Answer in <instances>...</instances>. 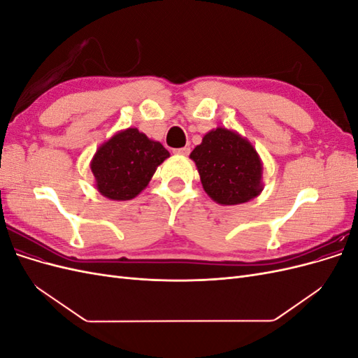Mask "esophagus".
Listing matches in <instances>:
<instances>
[{"mask_svg":"<svg viewBox=\"0 0 358 358\" xmlns=\"http://www.w3.org/2000/svg\"><path fill=\"white\" fill-rule=\"evenodd\" d=\"M189 148H179V149H175L173 152H175L176 155H182V157H187L189 154Z\"/></svg>","mask_w":358,"mask_h":358,"instance_id":"obj_1","label":"esophagus"}]
</instances>
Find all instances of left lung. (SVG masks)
<instances>
[{
    "label": "left lung",
    "instance_id": "obj_1",
    "mask_svg": "<svg viewBox=\"0 0 358 358\" xmlns=\"http://www.w3.org/2000/svg\"><path fill=\"white\" fill-rule=\"evenodd\" d=\"M189 158L196 162L203 189L218 204L246 203L264 188L262 158L254 145L233 129H210Z\"/></svg>",
    "mask_w": 358,
    "mask_h": 358
}]
</instances>
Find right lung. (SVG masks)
I'll return each instance as SVG.
<instances>
[{
    "label": "right lung",
    "instance_id": "add662e5",
    "mask_svg": "<svg viewBox=\"0 0 358 358\" xmlns=\"http://www.w3.org/2000/svg\"><path fill=\"white\" fill-rule=\"evenodd\" d=\"M169 157L164 146L137 128L121 129L101 143L91 159L95 188L109 200H131Z\"/></svg>",
    "mask_w": 358,
    "mask_h": 358
}]
</instances>
